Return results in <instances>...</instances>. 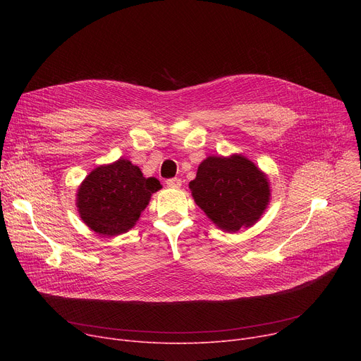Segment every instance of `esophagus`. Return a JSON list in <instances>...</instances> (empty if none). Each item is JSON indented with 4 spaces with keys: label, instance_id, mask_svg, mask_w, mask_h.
<instances>
[{
    "label": "esophagus",
    "instance_id": "1",
    "mask_svg": "<svg viewBox=\"0 0 361 361\" xmlns=\"http://www.w3.org/2000/svg\"><path fill=\"white\" fill-rule=\"evenodd\" d=\"M181 180L180 178H171V180H166V185L169 187V188H180L181 187Z\"/></svg>",
    "mask_w": 361,
    "mask_h": 361
}]
</instances>
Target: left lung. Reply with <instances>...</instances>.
Listing matches in <instances>:
<instances>
[{"label": "left lung", "instance_id": "8db88e82", "mask_svg": "<svg viewBox=\"0 0 361 361\" xmlns=\"http://www.w3.org/2000/svg\"><path fill=\"white\" fill-rule=\"evenodd\" d=\"M188 188L206 216L225 233L250 228L271 202L268 176L241 154L207 157Z\"/></svg>", "mask_w": 361, "mask_h": 361}]
</instances>
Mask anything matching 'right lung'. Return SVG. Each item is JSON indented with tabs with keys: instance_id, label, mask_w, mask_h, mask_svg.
<instances>
[{
	"instance_id": "right-lung-1",
	"label": "right lung",
	"mask_w": 361,
	"mask_h": 361,
	"mask_svg": "<svg viewBox=\"0 0 361 361\" xmlns=\"http://www.w3.org/2000/svg\"><path fill=\"white\" fill-rule=\"evenodd\" d=\"M154 177H143L128 159L104 164L90 171L75 195L82 221L104 237H116L136 225L152 195L161 190Z\"/></svg>"
}]
</instances>
